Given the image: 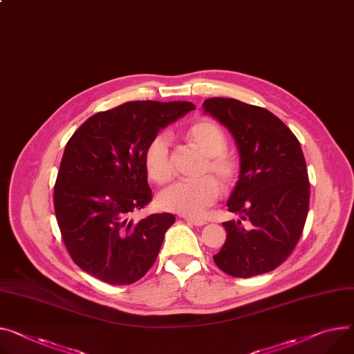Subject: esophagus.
I'll return each mask as SVG.
<instances>
[{
    "mask_svg": "<svg viewBox=\"0 0 354 354\" xmlns=\"http://www.w3.org/2000/svg\"><path fill=\"white\" fill-rule=\"evenodd\" d=\"M185 221L189 223V224L196 225V227H203V225L207 224V221H204V220H200V218H189V216H185Z\"/></svg>",
    "mask_w": 354,
    "mask_h": 354,
    "instance_id": "esophagus-1",
    "label": "esophagus"
}]
</instances>
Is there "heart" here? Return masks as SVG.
<instances>
[{"label":"heart","instance_id":"b5f03b06","mask_svg":"<svg viewBox=\"0 0 354 354\" xmlns=\"http://www.w3.org/2000/svg\"><path fill=\"white\" fill-rule=\"evenodd\" d=\"M185 139L207 156L203 174L212 173L223 185L235 183L239 173L238 158L228 153L227 138L223 129L212 120L204 119L188 126ZM145 169L149 178L157 184H165L173 178L170 161V143L166 134H157L145 150ZM221 194L218 181L205 176L196 181H177L157 196L161 209L197 218L211 207Z\"/></svg>","mask_w":354,"mask_h":354}]
</instances>
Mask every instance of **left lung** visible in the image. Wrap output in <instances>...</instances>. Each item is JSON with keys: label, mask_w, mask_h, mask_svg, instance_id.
Masks as SVG:
<instances>
[{"label": "left lung", "mask_w": 354, "mask_h": 354, "mask_svg": "<svg viewBox=\"0 0 354 354\" xmlns=\"http://www.w3.org/2000/svg\"><path fill=\"white\" fill-rule=\"evenodd\" d=\"M203 107L236 143L239 177L227 207L250 225L223 223L227 241L214 262L235 278L266 274L290 255L306 223L310 185L301 143L263 107L231 97L207 99Z\"/></svg>", "instance_id": "left-lung-1"}]
</instances>
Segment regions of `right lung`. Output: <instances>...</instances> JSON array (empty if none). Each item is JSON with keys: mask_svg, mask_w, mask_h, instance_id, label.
Listing matches in <instances>:
<instances>
[{"mask_svg": "<svg viewBox=\"0 0 354 354\" xmlns=\"http://www.w3.org/2000/svg\"><path fill=\"white\" fill-rule=\"evenodd\" d=\"M192 102L136 100L93 115L66 143L53 207L73 262L111 285L146 275L173 214L136 223L130 214L151 200L145 150L157 133L194 111Z\"/></svg>", "mask_w": 354, "mask_h": 354, "instance_id": "1", "label": "right lung"}]
</instances>
